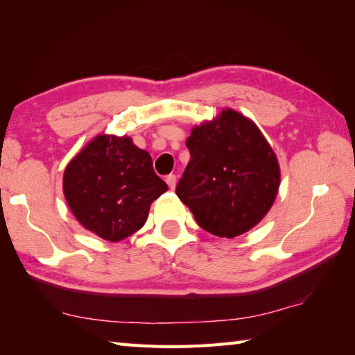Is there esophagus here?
I'll return each mask as SVG.
<instances>
[{
    "mask_svg": "<svg viewBox=\"0 0 355 355\" xmlns=\"http://www.w3.org/2000/svg\"><path fill=\"white\" fill-rule=\"evenodd\" d=\"M166 183H168V186L171 187V189H173L177 184V175H173V173H169L168 177H166Z\"/></svg>",
    "mask_w": 355,
    "mask_h": 355,
    "instance_id": "esophagus-1",
    "label": "esophagus"
}]
</instances>
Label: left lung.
Instances as JSON below:
<instances>
[{"label":"left lung","mask_w":355,"mask_h":355,"mask_svg":"<svg viewBox=\"0 0 355 355\" xmlns=\"http://www.w3.org/2000/svg\"><path fill=\"white\" fill-rule=\"evenodd\" d=\"M177 195L201 229L235 238L254 227L276 200L281 171L259 128L238 111L195 126Z\"/></svg>","instance_id":"8db88e82"}]
</instances>
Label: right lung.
Instances as JSON below:
<instances>
[{
  "label": "right lung",
  "instance_id": "obj_1",
  "mask_svg": "<svg viewBox=\"0 0 355 355\" xmlns=\"http://www.w3.org/2000/svg\"><path fill=\"white\" fill-rule=\"evenodd\" d=\"M166 191L153 158L130 137L97 135L64 172V195L73 215L111 243L141 229L153 201Z\"/></svg>",
  "mask_w": 355,
  "mask_h": 355
}]
</instances>
